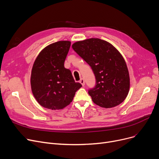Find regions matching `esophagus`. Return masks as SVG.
Masks as SVG:
<instances>
[{"mask_svg": "<svg viewBox=\"0 0 159 159\" xmlns=\"http://www.w3.org/2000/svg\"><path fill=\"white\" fill-rule=\"evenodd\" d=\"M80 83L82 85V86H84L85 85V81H84V80L83 79H81L80 80Z\"/></svg>", "mask_w": 159, "mask_h": 159, "instance_id": "esophagus-1", "label": "esophagus"}]
</instances>
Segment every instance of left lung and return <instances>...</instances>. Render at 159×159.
I'll use <instances>...</instances> for the list:
<instances>
[{
	"instance_id": "1",
	"label": "left lung",
	"mask_w": 159,
	"mask_h": 159,
	"mask_svg": "<svg viewBox=\"0 0 159 159\" xmlns=\"http://www.w3.org/2000/svg\"><path fill=\"white\" fill-rule=\"evenodd\" d=\"M72 48L95 74L96 86L88 91L93 102L105 108L121 104L128 95L130 79L120 53L110 43L97 38L76 42Z\"/></svg>"
}]
</instances>
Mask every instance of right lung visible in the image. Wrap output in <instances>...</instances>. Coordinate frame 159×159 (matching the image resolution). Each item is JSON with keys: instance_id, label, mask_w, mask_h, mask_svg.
<instances>
[{"instance_id": "right-lung-1", "label": "right lung", "mask_w": 159, "mask_h": 159, "mask_svg": "<svg viewBox=\"0 0 159 159\" xmlns=\"http://www.w3.org/2000/svg\"><path fill=\"white\" fill-rule=\"evenodd\" d=\"M71 42L61 40L45 47L33 63L31 88L38 103L47 109L62 110L73 101L82 87L75 82L70 70L64 68Z\"/></svg>"}]
</instances>
